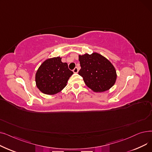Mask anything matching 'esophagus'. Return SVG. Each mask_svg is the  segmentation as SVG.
<instances>
[{
  "mask_svg": "<svg viewBox=\"0 0 152 152\" xmlns=\"http://www.w3.org/2000/svg\"><path fill=\"white\" fill-rule=\"evenodd\" d=\"M73 71L74 73H77V72H78V68H77V67H75Z\"/></svg>",
  "mask_w": 152,
  "mask_h": 152,
  "instance_id": "obj_1",
  "label": "esophagus"
}]
</instances>
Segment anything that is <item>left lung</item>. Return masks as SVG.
Masks as SVG:
<instances>
[{"label":"left lung","instance_id":"left-lung-1","mask_svg":"<svg viewBox=\"0 0 152 152\" xmlns=\"http://www.w3.org/2000/svg\"><path fill=\"white\" fill-rule=\"evenodd\" d=\"M81 69L78 74L86 86L96 92H104L112 87L116 79L115 67L105 57L97 53L79 55Z\"/></svg>","mask_w":152,"mask_h":152}]
</instances>
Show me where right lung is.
Listing matches in <instances>:
<instances>
[{
  "label": "right lung",
  "mask_w": 152,
  "mask_h": 152,
  "mask_svg": "<svg viewBox=\"0 0 152 152\" xmlns=\"http://www.w3.org/2000/svg\"><path fill=\"white\" fill-rule=\"evenodd\" d=\"M61 59L59 57L47 59L37 69L36 83L42 93L53 95L60 92L73 74L68 68V64L63 63Z\"/></svg>",
  "instance_id": "obj_1"
}]
</instances>
